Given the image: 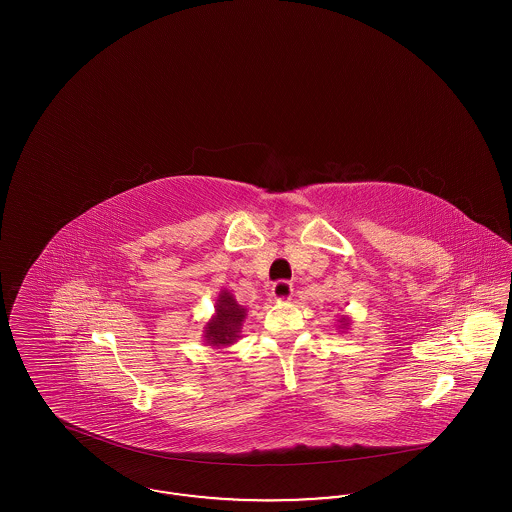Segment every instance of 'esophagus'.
<instances>
[{"label": "esophagus", "instance_id": "1", "mask_svg": "<svg viewBox=\"0 0 512 512\" xmlns=\"http://www.w3.org/2000/svg\"><path fill=\"white\" fill-rule=\"evenodd\" d=\"M293 286L292 282H288V280H278V282H274L272 284V297L276 299V301H288L290 297H292Z\"/></svg>", "mask_w": 512, "mask_h": 512}]
</instances>
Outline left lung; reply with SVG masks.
<instances>
[{
  "label": "left lung",
  "instance_id": "1",
  "mask_svg": "<svg viewBox=\"0 0 512 512\" xmlns=\"http://www.w3.org/2000/svg\"><path fill=\"white\" fill-rule=\"evenodd\" d=\"M338 322H340V326H338V328H341V330H347V326H349V317H343V315H341Z\"/></svg>",
  "mask_w": 512,
  "mask_h": 512
}]
</instances>
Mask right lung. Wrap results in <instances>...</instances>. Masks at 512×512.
<instances>
[{
  "instance_id": "obj_1",
  "label": "right lung",
  "mask_w": 512,
  "mask_h": 512,
  "mask_svg": "<svg viewBox=\"0 0 512 512\" xmlns=\"http://www.w3.org/2000/svg\"><path fill=\"white\" fill-rule=\"evenodd\" d=\"M215 315L205 324V341L213 347H228L240 338L242 324L247 317V309L238 305L234 295L226 290L219 293Z\"/></svg>"
}]
</instances>
